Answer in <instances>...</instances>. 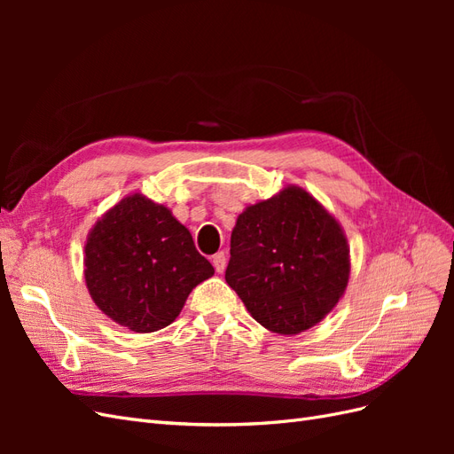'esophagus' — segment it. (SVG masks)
I'll list each match as a JSON object with an SVG mask.
<instances>
[{"label": "esophagus", "instance_id": "esophagus-1", "mask_svg": "<svg viewBox=\"0 0 454 454\" xmlns=\"http://www.w3.org/2000/svg\"><path fill=\"white\" fill-rule=\"evenodd\" d=\"M212 263H214L215 272L222 274V272L225 270V267H227V255H225V252H217V254L212 257Z\"/></svg>", "mask_w": 454, "mask_h": 454}]
</instances>
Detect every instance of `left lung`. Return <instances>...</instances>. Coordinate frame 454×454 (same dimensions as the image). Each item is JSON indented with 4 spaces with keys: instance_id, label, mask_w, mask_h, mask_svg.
I'll use <instances>...</instances> for the list:
<instances>
[{
    "instance_id": "left-lung-1",
    "label": "left lung",
    "mask_w": 454,
    "mask_h": 454,
    "mask_svg": "<svg viewBox=\"0 0 454 454\" xmlns=\"http://www.w3.org/2000/svg\"><path fill=\"white\" fill-rule=\"evenodd\" d=\"M348 277L345 231L303 187L287 185L239 215L225 280L269 332L297 335L322 322Z\"/></svg>"
}]
</instances>
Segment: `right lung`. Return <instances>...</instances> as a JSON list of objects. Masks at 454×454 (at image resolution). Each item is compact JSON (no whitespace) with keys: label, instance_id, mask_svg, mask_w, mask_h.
I'll return each mask as SVG.
<instances>
[{"label":"right lung","instance_id":"add662e5","mask_svg":"<svg viewBox=\"0 0 454 454\" xmlns=\"http://www.w3.org/2000/svg\"><path fill=\"white\" fill-rule=\"evenodd\" d=\"M87 290L106 316L136 333L170 325L214 274L170 208L132 193L109 208L85 244Z\"/></svg>","mask_w":454,"mask_h":454}]
</instances>
